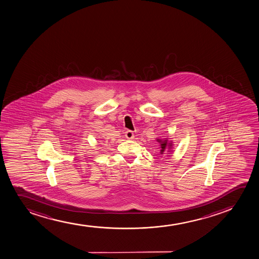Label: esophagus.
I'll return each mask as SVG.
<instances>
[{"instance_id": "34e87169", "label": "esophagus", "mask_w": 259, "mask_h": 259, "mask_svg": "<svg viewBox=\"0 0 259 259\" xmlns=\"http://www.w3.org/2000/svg\"><path fill=\"white\" fill-rule=\"evenodd\" d=\"M125 138L128 139V140H133L134 137V132L130 131V130H128L127 132H125Z\"/></svg>"}]
</instances>
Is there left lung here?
Segmentation results:
<instances>
[{"label":"left lung","mask_w":259,"mask_h":259,"mask_svg":"<svg viewBox=\"0 0 259 259\" xmlns=\"http://www.w3.org/2000/svg\"><path fill=\"white\" fill-rule=\"evenodd\" d=\"M157 141L159 143L160 146V154H163L164 152L167 150L168 152H171L172 149V146H174V142L171 140H169L168 139H157Z\"/></svg>","instance_id":"8db88e82"}]
</instances>
